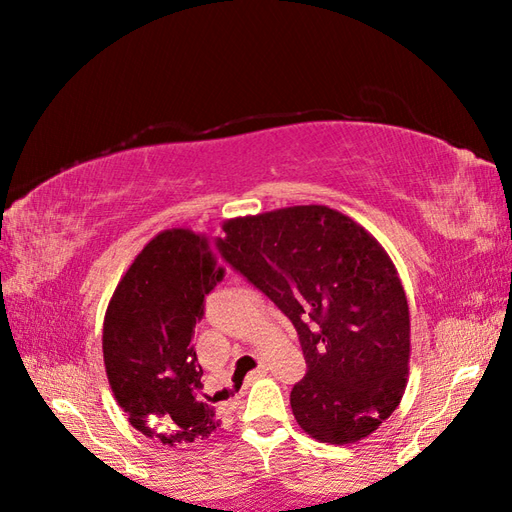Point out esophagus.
Returning <instances> with one entry per match:
<instances>
[{"label":"esophagus","mask_w":512,"mask_h":512,"mask_svg":"<svg viewBox=\"0 0 512 512\" xmlns=\"http://www.w3.org/2000/svg\"><path fill=\"white\" fill-rule=\"evenodd\" d=\"M264 374H266V365H259V367L255 369V372H250V374H248V378H250V380H255V378L264 376Z\"/></svg>","instance_id":"esophagus-1"}]
</instances>
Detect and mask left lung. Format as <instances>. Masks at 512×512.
Masks as SVG:
<instances>
[{"label":"left lung","instance_id":"obj_1","mask_svg":"<svg viewBox=\"0 0 512 512\" xmlns=\"http://www.w3.org/2000/svg\"><path fill=\"white\" fill-rule=\"evenodd\" d=\"M220 253L297 328L308 374L290 391L319 442L367 438L400 405L409 376V306L385 248L323 204L233 217Z\"/></svg>","mask_w":512,"mask_h":512}]
</instances>
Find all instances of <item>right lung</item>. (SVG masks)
<instances>
[{
  "instance_id": "right-lung-1",
  "label": "right lung",
  "mask_w": 512,
  "mask_h": 512,
  "mask_svg": "<svg viewBox=\"0 0 512 512\" xmlns=\"http://www.w3.org/2000/svg\"><path fill=\"white\" fill-rule=\"evenodd\" d=\"M211 239L167 228L118 281L103 321V361L129 424L169 447L220 429L193 350L204 297L224 279Z\"/></svg>"
}]
</instances>
